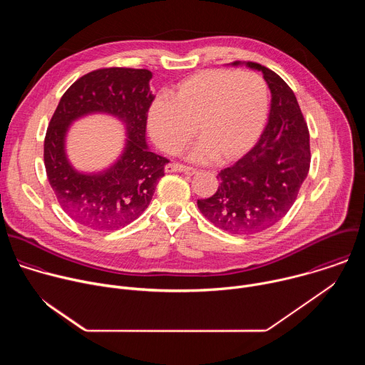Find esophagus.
<instances>
[{
	"mask_svg": "<svg viewBox=\"0 0 365 365\" xmlns=\"http://www.w3.org/2000/svg\"><path fill=\"white\" fill-rule=\"evenodd\" d=\"M166 172L168 173H173V172H187V173H195V169L189 168V166H185V165H180V163H169L166 166Z\"/></svg>",
	"mask_w": 365,
	"mask_h": 365,
	"instance_id": "obj_1",
	"label": "esophagus"
}]
</instances>
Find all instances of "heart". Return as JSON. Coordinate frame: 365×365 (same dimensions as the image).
<instances>
[{
    "mask_svg": "<svg viewBox=\"0 0 365 365\" xmlns=\"http://www.w3.org/2000/svg\"><path fill=\"white\" fill-rule=\"evenodd\" d=\"M159 96L148 110V130L160 148L179 153L195 137L192 159L220 165L238 160L255 144L267 118V91L248 72L200 71Z\"/></svg>",
    "mask_w": 365,
    "mask_h": 365,
    "instance_id": "1",
    "label": "heart"
}]
</instances>
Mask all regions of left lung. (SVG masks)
<instances>
[{
	"mask_svg": "<svg viewBox=\"0 0 365 365\" xmlns=\"http://www.w3.org/2000/svg\"><path fill=\"white\" fill-rule=\"evenodd\" d=\"M238 65V62H234ZM262 71L272 92L269 123L257 144L218 173V190L197 199L202 215L230 234H255L280 221L294 203L310 168L309 128L290 86L269 68Z\"/></svg>",
	"mask_w": 365,
	"mask_h": 365,
	"instance_id": "1",
	"label": "left lung"
}]
</instances>
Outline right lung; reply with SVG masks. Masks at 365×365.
<instances>
[{
	"label": "right lung",
	"instance_id": "obj_1",
	"mask_svg": "<svg viewBox=\"0 0 365 365\" xmlns=\"http://www.w3.org/2000/svg\"><path fill=\"white\" fill-rule=\"evenodd\" d=\"M151 72L102 68L75 81L59 101L44 137V166L62 210L96 231L120 230L148 206L169 159L147 148L145 125L154 96ZM89 112H108L128 125L129 141L122 159L101 175H82L67 163L63 143L68 124Z\"/></svg>",
	"mask_w": 365,
	"mask_h": 365
}]
</instances>
